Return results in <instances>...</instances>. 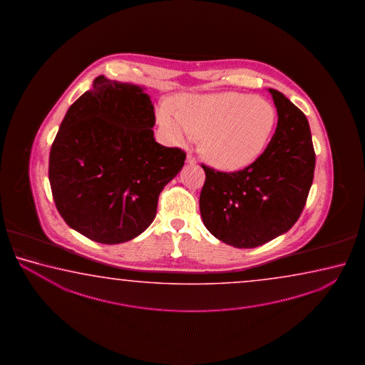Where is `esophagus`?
Masks as SVG:
<instances>
[{
	"mask_svg": "<svg viewBox=\"0 0 365 365\" xmlns=\"http://www.w3.org/2000/svg\"><path fill=\"white\" fill-rule=\"evenodd\" d=\"M186 163H189V165H195V163H197V160H195L192 155H186Z\"/></svg>",
	"mask_w": 365,
	"mask_h": 365,
	"instance_id": "esophagus-1",
	"label": "esophagus"
}]
</instances>
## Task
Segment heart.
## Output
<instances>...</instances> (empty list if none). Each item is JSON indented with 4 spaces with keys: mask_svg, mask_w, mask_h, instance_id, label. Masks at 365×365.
Masks as SVG:
<instances>
[{
    "mask_svg": "<svg viewBox=\"0 0 365 365\" xmlns=\"http://www.w3.org/2000/svg\"><path fill=\"white\" fill-rule=\"evenodd\" d=\"M158 123L173 143L204 138L203 153L222 170H239L259 157L272 136L276 111L245 93L190 94L179 99L178 112L162 107Z\"/></svg>",
    "mask_w": 365,
    "mask_h": 365,
    "instance_id": "1",
    "label": "heart"
}]
</instances>
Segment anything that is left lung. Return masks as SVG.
I'll return each instance as SVG.
<instances>
[{
    "label": "left lung",
    "instance_id": "obj_1",
    "mask_svg": "<svg viewBox=\"0 0 365 365\" xmlns=\"http://www.w3.org/2000/svg\"><path fill=\"white\" fill-rule=\"evenodd\" d=\"M278 123L264 152L240 171L203 167L199 198L204 226L231 247H259L282 235L303 212L314 175L315 153L303 112L276 89H268Z\"/></svg>",
    "mask_w": 365,
    "mask_h": 365
}]
</instances>
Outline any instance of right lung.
<instances>
[{"label":"right lung","mask_w":365,"mask_h":365,"mask_svg":"<svg viewBox=\"0 0 365 365\" xmlns=\"http://www.w3.org/2000/svg\"><path fill=\"white\" fill-rule=\"evenodd\" d=\"M155 107L144 88L103 75L70 106L50 152L51 190L71 229L120 244L153 222L162 189L185 152L155 142Z\"/></svg>","instance_id":"obj_1"}]
</instances>
